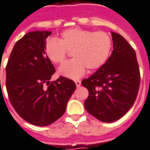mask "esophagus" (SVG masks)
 <instances>
[{
	"mask_svg": "<svg viewBox=\"0 0 150 150\" xmlns=\"http://www.w3.org/2000/svg\"><path fill=\"white\" fill-rule=\"evenodd\" d=\"M75 84H76V86L78 88L81 86V81H75Z\"/></svg>",
	"mask_w": 150,
	"mask_h": 150,
	"instance_id": "1",
	"label": "esophagus"
}]
</instances>
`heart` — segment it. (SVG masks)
<instances>
[{
    "label": "heart",
    "mask_w": 150,
    "mask_h": 150,
    "mask_svg": "<svg viewBox=\"0 0 150 150\" xmlns=\"http://www.w3.org/2000/svg\"><path fill=\"white\" fill-rule=\"evenodd\" d=\"M112 39L107 33L80 28L64 30L60 39L49 38L45 44L47 57L54 64H62L68 52L74 58L59 69V74L71 79H78L88 70L98 69L106 62L112 50Z\"/></svg>",
    "instance_id": "heart-1"
}]
</instances>
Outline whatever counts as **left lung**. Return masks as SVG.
Here are the masks:
<instances>
[{
  "label": "left lung",
  "mask_w": 150,
  "mask_h": 150,
  "mask_svg": "<svg viewBox=\"0 0 150 150\" xmlns=\"http://www.w3.org/2000/svg\"><path fill=\"white\" fill-rule=\"evenodd\" d=\"M111 56L97 72L81 81L88 88L85 108L103 122L121 118L136 100L140 86V72L136 52L128 41L112 32Z\"/></svg>",
  "instance_id": "1"
}]
</instances>
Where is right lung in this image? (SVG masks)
I'll use <instances>...</instances> for the list:
<instances>
[{
  "instance_id": "add662e5",
  "label": "right lung",
  "mask_w": 150,
  "mask_h": 150,
  "mask_svg": "<svg viewBox=\"0 0 150 150\" xmlns=\"http://www.w3.org/2000/svg\"><path fill=\"white\" fill-rule=\"evenodd\" d=\"M50 31H33L16 42L6 65V88L14 110L30 124L46 126L64 114L76 89L74 81L60 76L45 52Z\"/></svg>"
}]
</instances>
